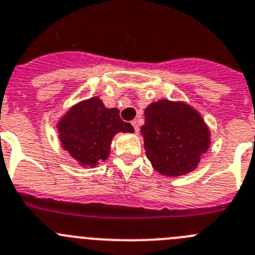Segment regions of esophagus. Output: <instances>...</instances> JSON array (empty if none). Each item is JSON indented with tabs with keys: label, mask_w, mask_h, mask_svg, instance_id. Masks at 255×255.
I'll return each instance as SVG.
<instances>
[{
	"label": "esophagus",
	"mask_w": 255,
	"mask_h": 255,
	"mask_svg": "<svg viewBox=\"0 0 255 255\" xmlns=\"http://www.w3.org/2000/svg\"><path fill=\"white\" fill-rule=\"evenodd\" d=\"M132 126H133V128H134L135 133L138 132V130H139V127H138V123H137V121H132Z\"/></svg>",
	"instance_id": "esophagus-1"
}]
</instances>
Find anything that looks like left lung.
I'll use <instances>...</instances> for the list:
<instances>
[{"instance_id": "1", "label": "left lung", "mask_w": 255, "mask_h": 255, "mask_svg": "<svg viewBox=\"0 0 255 255\" xmlns=\"http://www.w3.org/2000/svg\"><path fill=\"white\" fill-rule=\"evenodd\" d=\"M141 133L153 170L168 177L196 170L211 144L203 116L181 101L158 99L148 104Z\"/></svg>"}]
</instances>
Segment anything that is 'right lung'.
<instances>
[{
    "mask_svg": "<svg viewBox=\"0 0 255 255\" xmlns=\"http://www.w3.org/2000/svg\"><path fill=\"white\" fill-rule=\"evenodd\" d=\"M59 141L82 167H97L111 154L117 133H133L132 126L121 120L117 108H107L99 97L74 104L56 123Z\"/></svg>",
    "mask_w": 255,
    "mask_h": 255,
    "instance_id": "1",
    "label": "right lung"
}]
</instances>
